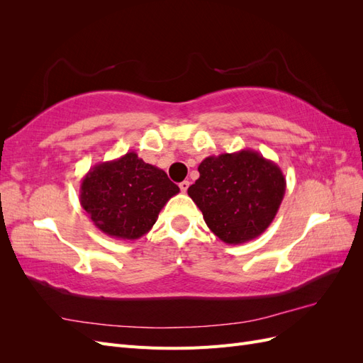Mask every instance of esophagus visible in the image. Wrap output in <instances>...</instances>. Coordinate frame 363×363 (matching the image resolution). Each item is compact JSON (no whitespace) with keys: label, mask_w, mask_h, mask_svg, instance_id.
I'll return each mask as SVG.
<instances>
[{"label":"esophagus","mask_w":363,"mask_h":363,"mask_svg":"<svg viewBox=\"0 0 363 363\" xmlns=\"http://www.w3.org/2000/svg\"><path fill=\"white\" fill-rule=\"evenodd\" d=\"M179 186H180V191H182V192H186V191H188V188H189V182L184 180V182H182Z\"/></svg>","instance_id":"obj_1"}]
</instances>
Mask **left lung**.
Here are the masks:
<instances>
[{"mask_svg":"<svg viewBox=\"0 0 363 363\" xmlns=\"http://www.w3.org/2000/svg\"><path fill=\"white\" fill-rule=\"evenodd\" d=\"M188 195L212 233L225 244L256 239L271 225L286 192L277 163L255 150L206 157Z\"/></svg>","mask_w":363,"mask_h":363,"instance_id":"1","label":"left lung"}]
</instances>
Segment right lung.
Returning <instances> with one entry per match:
<instances>
[{"instance_id": "1", "label": "right lung", "mask_w": 363, "mask_h": 363, "mask_svg": "<svg viewBox=\"0 0 363 363\" xmlns=\"http://www.w3.org/2000/svg\"><path fill=\"white\" fill-rule=\"evenodd\" d=\"M179 192L167 172L128 151L87 171L80 184V204L104 235L135 240L150 232L163 206Z\"/></svg>"}]
</instances>
